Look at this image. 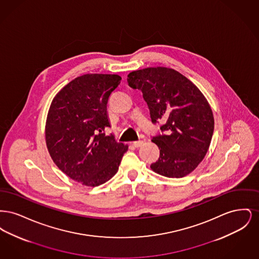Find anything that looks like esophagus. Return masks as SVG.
<instances>
[{
    "label": "esophagus",
    "mask_w": 259,
    "mask_h": 259,
    "mask_svg": "<svg viewBox=\"0 0 259 259\" xmlns=\"http://www.w3.org/2000/svg\"><path fill=\"white\" fill-rule=\"evenodd\" d=\"M133 145L135 148H140L144 145V141H136V142H133Z\"/></svg>",
    "instance_id": "obj_1"
}]
</instances>
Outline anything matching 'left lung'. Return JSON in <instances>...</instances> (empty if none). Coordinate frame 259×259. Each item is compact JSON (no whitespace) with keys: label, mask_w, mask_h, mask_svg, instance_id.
<instances>
[{"label":"left lung","mask_w":259,"mask_h":259,"mask_svg":"<svg viewBox=\"0 0 259 259\" xmlns=\"http://www.w3.org/2000/svg\"><path fill=\"white\" fill-rule=\"evenodd\" d=\"M127 81L143 92L151 121L164 122L163 134L151 140L160 149L151 170L177 179L194 171L209 149L214 127L212 111L203 93L185 75L166 67L133 71Z\"/></svg>","instance_id":"8db88e82"}]
</instances>
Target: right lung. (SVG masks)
Masks as SVG:
<instances>
[{
  "mask_svg": "<svg viewBox=\"0 0 259 259\" xmlns=\"http://www.w3.org/2000/svg\"><path fill=\"white\" fill-rule=\"evenodd\" d=\"M118 74H87L73 79L50 105L46 142L62 172L87 186L103 185L116 174L128 145L103 131L110 127L107 104Z\"/></svg>",
  "mask_w": 259,
  "mask_h": 259,
  "instance_id": "add662e5",
  "label": "right lung"
}]
</instances>
